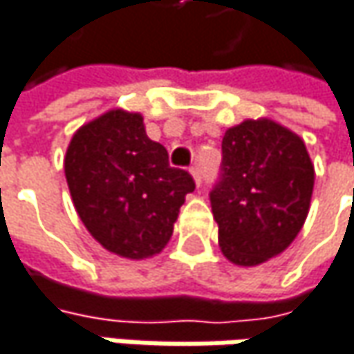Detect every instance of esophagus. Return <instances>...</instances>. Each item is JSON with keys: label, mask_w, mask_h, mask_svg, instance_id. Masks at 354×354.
<instances>
[{"label": "esophagus", "mask_w": 354, "mask_h": 354, "mask_svg": "<svg viewBox=\"0 0 354 354\" xmlns=\"http://www.w3.org/2000/svg\"><path fill=\"white\" fill-rule=\"evenodd\" d=\"M189 171H191V175H193V181H195V185L199 187V185H201V169H199V165H193Z\"/></svg>", "instance_id": "obj_1"}]
</instances>
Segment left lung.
<instances>
[{
  "label": "left lung",
  "mask_w": 354,
  "mask_h": 354,
  "mask_svg": "<svg viewBox=\"0 0 354 354\" xmlns=\"http://www.w3.org/2000/svg\"><path fill=\"white\" fill-rule=\"evenodd\" d=\"M221 157V175L209 193L219 248L232 264H262L302 230L315 165L304 140L270 118L227 129Z\"/></svg>",
  "instance_id": "obj_1"
}]
</instances>
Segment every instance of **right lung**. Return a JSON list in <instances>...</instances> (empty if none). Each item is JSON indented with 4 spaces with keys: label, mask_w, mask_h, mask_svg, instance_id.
Segmentation results:
<instances>
[{
    "label": "right lung",
    "mask_w": 354,
    "mask_h": 354,
    "mask_svg": "<svg viewBox=\"0 0 354 354\" xmlns=\"http://www.w3.org/2000/svg\"><path fill=\"white\" fill-rule=\"evenodd\" d=\"M64 173L90 236L129 260L163 250L185 195L195 189L189 173L169 167L167 149L147 137L142 116L122 109L74 133Z\"/></svg>",
    "instance_id": "1"
}]
</instances>
